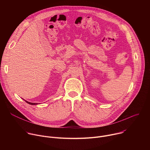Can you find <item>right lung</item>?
<instances>
[{"label":"right lung","instance_id":"right-lung-1","mask_svg":"<svg viewBox=\"0 0 150 150\" xmlns=\"http://www.w3.org/2000/svg\"><path fill=\"white\" fill-rule=\"evenodd\" d=\"M28 104H31V105H37V104H38L37 103H31V102H28V101H26V100H25Z\"/></svg>","mask_w":150,"mask_h":150}]
</instances>
